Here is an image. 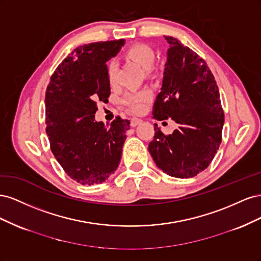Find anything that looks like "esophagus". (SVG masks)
Listing matches in <instances>:
<instances>
[{
    "label": "esophagus",
    "instance_id": "esophagus-1",
    "mask_svg": "<svg viewBox=\"0 0 261 261\" xmlns=\"http://www.w3.org/2000/svg\"><path fill=\"white\" fill-rule=\"evenodd\" d=\"M139 123H141V120H140V118L133 117L132 120H130V126H132V127H135V126H137Z\"/></svg>",
    "mask_w": 261,
    "mask_h": 261
}]
</instances>
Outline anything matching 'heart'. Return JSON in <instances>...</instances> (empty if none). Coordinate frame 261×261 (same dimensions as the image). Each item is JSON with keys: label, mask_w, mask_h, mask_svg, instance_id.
<instances>
[{"label": "heart", "mask_w": 261, "mask_h": 261, "mask_svg": "<svg viewBox=\"0 0 261 261\" xmlns=\"http://www.w3.org/2000/svg\"><path fill=\"white\" fill-rule=\"evenodd\" d=\"M126 57L136 62L141 67L146 68L147 72H151L152 64L154 62L155 54L154 51L145 43H136L126 50ZM107 77L109 83L113 85L116 82L117 64L114 60L109 61L107 63ZM151 98V92L149 90H139L132 91L126 94L123 102L128 108L129 111L134 113H140L145 109V105Z\"/></svg>", "instance_id": "b5f03b06"}]
</instances>
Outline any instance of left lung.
Here are the masks:
<instances>
[{
  "instance_id": "1",
  "label": "left lung",
  "mask_w": 261,
  "mask_h": 261,
  "mask_svg": "<svg viewBox=\"0 0 261 261\" xmlns=\"http://www.w3.org/2000/svg\"><path fill=\"white\" fill-rule=\"evenodd\" d=\"M164 38L170 49L152 117L158 121L172 118L177 128L165 135L154 124L148 150L156 167L168 175L194 177L209 167L218 151L224 112L207 63L177 39Z\"/></svg>"
}]
</instances>
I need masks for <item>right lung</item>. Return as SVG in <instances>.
Segmentation results:
<instances>
[{
  "mask_svg": "<svg viewBox=\"0 0 261 261\" xmlns=\"http://www.w3.org/2000/svg\"><path fill=\"white\" fill-rule=\"evenodd\" d=\"M125 40L78 46L54 70L45 91V132L66 174L82 185L103 183L116 171L129 121L116 116L106 127L94 121L99 101L111 94L107 61Z\"/></svg>",
  "mask_w": 261,
  "mask_h": 261,
  "instance_id": "add662e5",
  "label": "right lung"
}]
</instances>
